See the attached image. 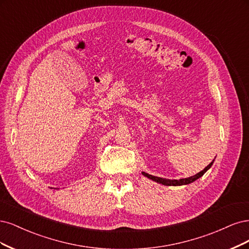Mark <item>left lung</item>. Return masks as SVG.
<instances>
[{
	"instance_id": "obj_1",
	"label": "left lung",
	"mask_w": 249,
	"mask_h": 249,
	"mask_svg": "<svg viewBox=\"0 0 249 249\" xmlns=\"http://www.w3.org/2000/svg\"><path fill=\"white\" fill-rule=\"evenodd\" d=\"M214 162V160L208 164L203 171H200L199 173H197L196 175L192 176V177H189V178H184V179H179V180H170V179H163V178H160V177H155V176H152V175H149L145 172H142V174L145 176V177L151 179L152 181H155L159 184H162V185H165V186H181V185H187V184H190L192 182H195L196 180H197L198 178L202 177V176L209 170V168L212 166Z\"/></svg>"
}]
</instances>
